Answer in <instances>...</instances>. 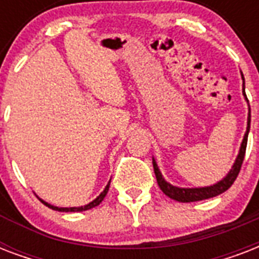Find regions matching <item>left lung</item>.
Masks as SVG:
<instances>
[{
    "label": "left lung",
    "mask_w": 259,
    "mask_h": 259,
    "mask_svg": "<svg viewBox=\"0 0 259 259\" xmlns=\"http://www.w3.org/2000/svg\"><path fill=\"white\" fill-rule=\"evenodd\" d=\"M243 94L245 93V80H243ZM247 99V98H246ZM247 130H246L245 137H243V141H242L241 150H239V154H238L237 161L234 164L233 169L230 170V173L223 179L222 181H219L218 184H213L211 187H204V188H177V187H173L169 183H166L161 176V172L158 170V166L156 164V161L153 160V168H154V175H156V179H157L158 187L161 188V191L165 193L166 196H169L170 199L177 201H181V203H189V201H199L204 200V199H209V197L218 196L221 195L225 191L231 187L234 184V181L237 179V176L239 175V170L242 168V162H243V158H245L246 153V146H247V136H249L250 130V113L249 118H247Z\"/></svg>",
    "instance_id": "left-lung-1"
}]
</instances>
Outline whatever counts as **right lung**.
Wrapping results in <instances>:
<instances>
[{"mask_svg":"<svg viewBox=\"0 0 259 259\" xmlns=\"http://www.w3.org/2000/svg\"><path fill=\"white\" fill-rule=\"evenodd\" d=\"M109 187H110V183L107 185H106L105 191H103V192H102L101 195H99V196H98L97 199H95V200L91 201L90 204L84 205V207H71V208H59V207H54V205H51V204H48V203H46V201H42L41 199H40V200H41L42 204H46L47 207H50V208H52V209H56V211H62V212H78V211H86V209L93 208V207H97V205L99 204V203H101V201L103 200V199H105V196H106V195H107V191H109Z\"/></svg>","mask_w":259,"mask_h":259,"instance_id":"add662e5","label":"right lung"}]
</instances>
